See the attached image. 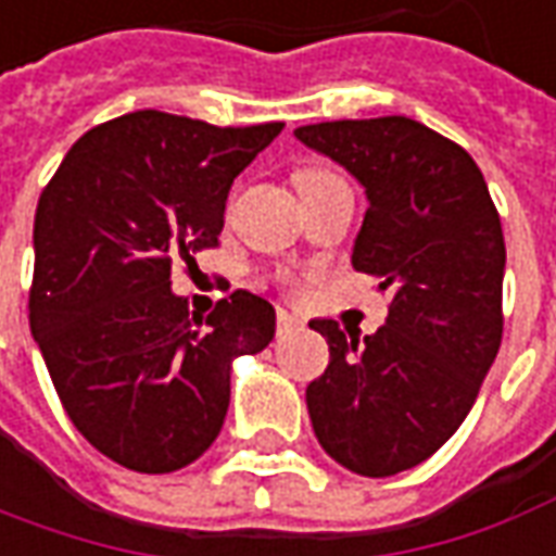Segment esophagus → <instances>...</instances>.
I'll return each instance as SVG.
<instances>
[{"label":"esophagus","instance_id":"obj_1","mask_svg":"<svg viewBox=\"0 0 556 556\" xmlns=\"http://www.w3.org/2000/svg\"><path fill=\"white\" fill-rule=\"evenodd\" d=\"M296 329H302V317L278 312V336H290V332H296Z\"/></svg>","mask_w":556,"mask_h":556}]
</instances>
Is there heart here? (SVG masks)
<instances>
[{
	"mask_svg": "<svg viewBox=\"0 0 556 556\" xmlns=\"http://www.w3.org/2000/svg\"><path fill=\"white\" fill-rule=\"evenodd\" d=\"M332 178H336V175H332V172H327V168L308 166V168H300V172L293 175V184H296L300 197H305V193H312V190H317L320 184L332 181ZM285 281L290 290H296V293H300V281H293V278H285Z\"/></svg>",
	"mask_w": 556,
	"mask_h": 556,
	"instance_id": "b5f03b06",
	"label": "heart"
}]
</instances>
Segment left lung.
Masks as SVG:
<instances>
[{
	"mask_svg": "<svg viewBox=\"0 0 556 556\" xmlns=\"http://www.w3.org/2000/svg\"><path fill=\"white\" fill-rule=\"evenodd\" d=\"M293 136L366 187L351 263L390 293L388 324L372 336L312 320L329 344V366L305 390L312 427L344 469L396 476L457 432L496 359L500 212L476 160L412 117L327 121Z\"/></svg>",
	"mask_w": 556,
	"mask_h": 556,
	"instance_id": "1",
	"label": "left lung"
}]
</instances>
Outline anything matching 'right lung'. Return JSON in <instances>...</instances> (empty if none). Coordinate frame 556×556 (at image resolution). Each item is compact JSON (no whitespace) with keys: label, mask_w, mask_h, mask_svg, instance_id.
I'll return each mask as SVG.
<instances>
[{"label":"right lung","mask_w":556,"mask_h":556,"mask_svg":"<svg viewBox=\"0 0 556 556\" xmlns=\"http://www.w3.org/2000/svg\"><path fill=\"white\" fill-rule=\"evenodd\" d=\"M281 129L132 111L84 132L38 197L29 327L68 420L126 469L202 457L232 359L275 336L263 296L236 290L199 317L168 275L217 248L229 187Z\"/></svg>","instance_id":"obj_1"}]
</instances>
